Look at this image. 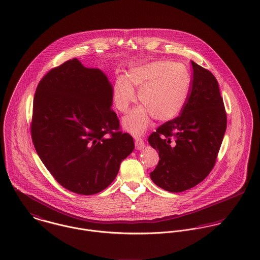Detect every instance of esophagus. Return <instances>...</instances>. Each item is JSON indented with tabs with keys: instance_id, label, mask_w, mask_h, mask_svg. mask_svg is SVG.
I'll return each instance as SVG.
<instances>
[{
	"instance_id": "34e87169",
	"label": "esophagus",
	"mask_w": 260,
	"mask_h": 260,
	"mask_svg": "<svg viewBox=\"0 0 260 260\" xmlns=\"http://www.w3.org/2000/svg\"><path fill=\"white\" fill-rule=\"evenodd\" d=\"M145 147L144 140L142 138H135V148L137 150H141Z\"/></svg>"
}]
</instances>
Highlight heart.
<instances>
[{"mask_svg":"<svg viewBox=\"0 0 260 260\" xmlns=\"http://www.w3.org/2000/svg\"><path fill=\"white\" fill-rule=\"evenodd\" d=\"M190 76L185 68L168 61H157L131 69L125 77H118L113 87V103L126 113L136 100L142 106L123 120L124 128L134 135L143 134L152 117L159 122L174 119L185 106L190 92Z\"/></svg>","mask_w":260,"mask_h":260,"instance_id":"obj_1","label":"heart"}]
</instances>
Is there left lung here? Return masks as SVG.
Returning <instances> with one entry per match:
<instances>
[{
  "label": "left lung",
  "mask_w": 260,
  "mask_h": 260,
  "mask_svg": "<svg viewBox=\"0 0 260 260\" xmlns=\"http://www.w3.org/2000/svg\"><path fill=\"white\" fill-rule=\"evenodd\" d=\"M192 81L180 115L148 137L159 162L152 181L169 192H182L203 181L213 169L226 130L227 117L216 78L191 61Z\"/></svg>",
  "instance_id": "obj_1"
}]
</instances>
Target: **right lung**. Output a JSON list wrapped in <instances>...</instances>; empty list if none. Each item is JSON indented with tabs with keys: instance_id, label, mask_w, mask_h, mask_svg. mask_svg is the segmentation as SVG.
Segmentation results:
<instances>
[{
	"instance_id": "1",
	"label": "right lung",
	"mask_w": 260,
	"mask_h": 260,
	"mask_svg": "<svg viewBox=\"0 0 260 260\" xmlns=\"http://www.w3.org/2000/svg\"><path fill=\"white\" fill-rule=\"evenodd\" d=\"M111 84L99 69L77 59L53 68L38 84L31 136L55 180L82 195L101 192L134 149L111 109Z\"/></svg>"
}]
</instances>
